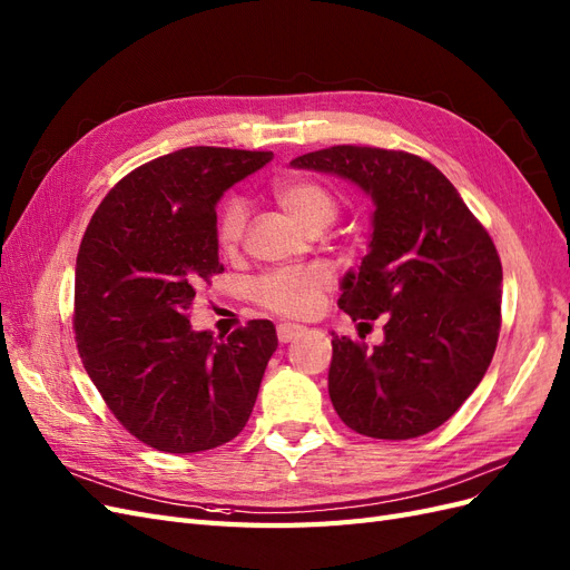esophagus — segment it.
<instances>
[{"instance_id": "esophagus-1", "label": "esophagus", "mask_w": 570, "mask_h": 570, "mask_svg": "<svg viewBox=\"0 0 570 570\" xmlns=\"http://www.w3.org/2000/svg\"><path fill=\"white\" fill-rule=\"evenodd\" d=\"M304 333V325H295V323H281L278 325V340L281 344H287L295 337H299Z\"/></svg>"}]
</instances>
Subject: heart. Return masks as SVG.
Segmentation results:
<instances>
[{"instance_id":"b5f03b06","label":"heart","mask_w":570,"mask_h":570,"mask_svg":"<svg viewBox=\"0 0 570 570\" xmlns=\"http://www.w3.org/2000/svg\"><path fill=\"white\" fill-rule=\"evenodd\" d=\"M273 197L281 209L299 223L312 228L314 223H331L337 212V199L323 183L295 178L273 185ZM247 226V206L239 197L226 199L216 220V237L220 249H235L243 239ZM333 275L325 266H297L266 273L254 283V299L266 312L285 318H304L314 314L323 292L331 287Z\"/></svg>"}]
</instances>
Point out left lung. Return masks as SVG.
<instances>
[{
	"label": "left lung",
	"mask_w": 570,
	"mask_h": 570,
	"mask_svg": "<svg viewBox=\"0 0 570 570\" xmlns=\"http://www.w3.org/2000/svg\"><path fill=\"white\" fill-rule=\"evenodd\" d=\"M289 166L350 180L375 206L368 254L337 304L358 325L381 318L385 340L368 350L333 335L337 416L375 440L430 433L469 400L497 347L502 262L488 230L416 154L337 145Z\"/></svg>",
	"instance_id": "1"
}]
</instances>
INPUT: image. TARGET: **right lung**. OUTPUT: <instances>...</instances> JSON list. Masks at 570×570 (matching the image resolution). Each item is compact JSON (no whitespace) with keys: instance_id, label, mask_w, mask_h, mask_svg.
I'll use <instances>...</instances> for the list:
<instances>
[{"instance_id":"right-lung-1","label":"right lung","mask_w":570,"mask_h":570,"mask_svg":"<svg viewBox=\"0 0 570 570\" xmlns=\"http://www.w3.org/2000/svg\"><path fill=\"white\" fill-rule=\"evenodd\" d=\"M273 151L187 147L135 168L99 204L76 258V342L90 381L130 435L168 454L214 450L249 421L271 321L226 340L187 321L223 271L216 204Z\"/></svg>"}]
</instances>
